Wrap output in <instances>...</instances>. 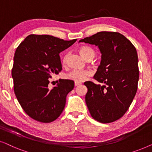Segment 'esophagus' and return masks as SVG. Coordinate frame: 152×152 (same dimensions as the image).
<instances>
[{
  "mask_svg": "<svg viewBox=\"0 0 152 152\" xmlns=\"http://www.w3.org/2000/svg\"><path fill=\"white\" fill-rule=\"evenodd\" d=\"M80 84H82V83H81V82H75V86H77Z\"/></svg>",
  "mask_w": 152,
  "mask_h": 152,
  "instance_id": "34e87169",
  "label": "esophagus"
}]
</instances>
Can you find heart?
Listing matches in <instances>:
<instances>
[{
  "instance_id": "obj_1",
  "label": "heart",
  "mask_w": 152,
  "mask_h": 152,
  "mask_svg": "<svg viewBox=\"0 0 152 152\" xmlns=\"http://www.w3.org/2000/svg\"><path fill=\"white\" fill-rule=\"evenodd\" d=\"M80 54L84 57L86 60L92 59L95 57V52L92 48L88 46H83L80 49ZM68 57V54L64 56L63 58V64H65L67 61V59ZM91 75V72L87 70H77L74 69L71 71L68 72L66 75V78L68 80H72L74 82H81L86 80L87 77Z\"/></svg>"
}]
</instances>
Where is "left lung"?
Masks as SVG:
<instances>
[{
	"mask_svg": "<svg viewBox=\"0 0 152 152\" xmlns=\"http://www.w3.org/2000/svg\"><path fill=\"white\" fill-rule=\"evenodd\" d=\"M98 46L102 54L94 79L102 85L86 82L85 101L91 115L102 123H110L122 117L136 95L139 79L136 48L124 35L99 32L81 39Z\"/></svg>",
	"mask_w": 152,
	"mask_h": 152,
	"instance_id": "8db88e82",
	"label": "left lung"
}]
</instances>
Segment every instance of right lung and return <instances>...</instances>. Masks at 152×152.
Returning <instances> with one entry per match:
<instances>
[{"instance_id": "obj_1", "label": "right lung", "mask_w": 152, "mask_h": 152, "mask_svg": "<svg viewBox=\"0 0 152 152\" xmlns=\"http://www.w3.org/2000/svg\"><path fill=\"white\" fill-rule=\"evenodd\" d=\"M76 41L30 34L16 48L12 69L14 93L22 109L32 119L48 123L64 111L74 82L59 80L57 86L50 88L49 79L62 69L59 53Z\"/></svg>"}]
</instances>
